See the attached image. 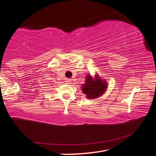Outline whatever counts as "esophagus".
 Here are the masks:
<instances>
[{
	"label": "esophagus",
	"instance_id": "esophagus-1",
	"mask_svg": "<svg viewBox=\"0 0 156 156\" xmlns=\"http://www.w3.org/2000/svg\"><path fill=\"white\" fill-rule=\"evenodd\" d=\"M65 83H67V84H70V83H71V80H70V79H68V78H67V79H66V80H65Z\"/></svg>",
	"mask_w": 156,
	"mask_h": 156
}]
</instances>
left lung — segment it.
<instances>
[{"mask_svg": "<svg viewBox=\"0 0 156 156\" xmlns=\"http://www.w3.org/2000/svg\"><path fill=\"white\" fill-rule=\"evenodd\" d=\"M107 88V84L105 80L100 79L96 75L95 79L91 75L87 76L85 83L83 84V93L89 99H95L103 94Z\"/></svg>", "mask_w": 156, "mask_h": 156, "instance_id": "obj_1", "label": "left lung"}]
</instances>
